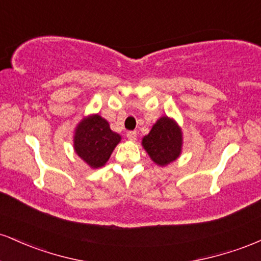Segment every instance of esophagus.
<instances>
[{
  "mask_svg": "<svg viewBox=\"0 0 261 261\" xmlns=\"http://www.w3.org/2000/svg\"><path fill=\"white\" fill-rule=\"evenodd\" d=\"M126 136L130 141H135V140H136V137H137V133H136V131H128V133L126 134Z\"/></svg>",
  "mask_w": 261,
  "mask_h": 261,
  "instance_id": "esophagus-1",
  "label": "esophagus"
}]
</instances>
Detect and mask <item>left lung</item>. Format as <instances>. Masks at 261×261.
I'll use <instances>...</instances> for the list:
<instances>
[{
	"label": "left lung",
	"instance_id": "left-lung-1",
	"mask_svg": "<svg viewBox=\"0 0 261 261\" xmlns=\"http://www.w3.org/2000/svg\"><path fill=\"white\" fill-rule=\"evenodd\" d=\"M142 146L155 164L167 166L181 153V128L175 120L168 116H162L152 126L147 136L142 139Z\"/></svg>",
	"mask_w": 261,
	"mask_h": 261
}]
</instances>
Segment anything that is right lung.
I'll return each instance as SVG.
<instances>
[{
  "label": "right lung",
  "instance_id": "1",
  "mask_svg": "<svg viewBox=\"0 0 261 261\" xmlns=\"http://www.w3.org/2000/svg\"><path fill=\"white\" fill-rule=\"evenodd\" d=\"M121 136L114 133L109 122L98 114L83 118L73 136L74 152L91 168H100L112 155Z\"/></svg>",
  "mask_w": 261,
  "mask_h": 261
}]
</instances>
